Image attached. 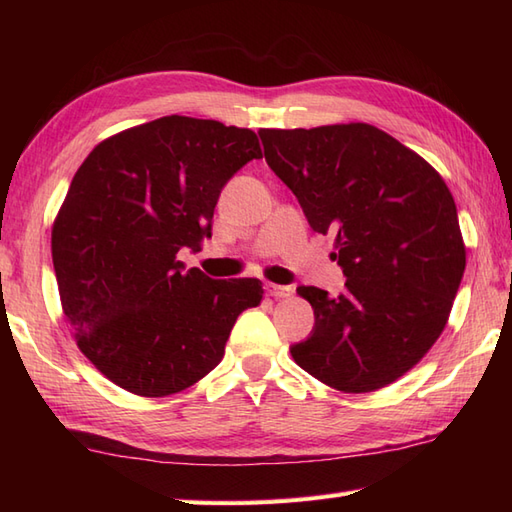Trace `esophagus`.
I'll return each mask as SVG.
<instances>
[{"label": "esophagus", "instance_id": "1", "mask_svg": "<svg viewBox=\"0 0 512 512\" xmlns=\"http://www.w3.org/2000/svg\"><path fill=\"white\" fill-rule=\"evenodd\" d=\"M268 295L275 297V299H288L292 295V288L290 286H279V284H268L266 286Z\"/></svg>", "mask_w": 512, "mask_h": 512}]
</instances>
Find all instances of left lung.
Returning <instances> with one entry per match:
<instances>
[{
	"mask_svg": "<svg viewBox=\"0 0 512 512\" xmlns=\"http://www.w3.org/2000/svg\"><path fill=\"white\" fill-rule=\"evenodd\" d=\"M268 167L297 195L312 231L334 233L347 277L339 297L297 292L314 308L295 363L345 394L407 374L447 325L466 266L458 209L440 173L367 123L259 129Z\"/></svg>",
	"mask_w": 512,
	"mask_h": 512,
	"instance_id": "left-lung-1",
	"label": "left lung"
}]
</instances>
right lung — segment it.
<instances>
[{
  "mask_svg": "<svg viewBox=\"0 0 512 512\" xmlns=\"http://www.w3.org/2000/svg\"><path fill=\"white\" fill-rule=\"evenodd\" d=\"M253 158L257 134L162 116L103 140L74 173L52 226V264L76 345L114 385L160 398L198 383L224 356L259 279L184 268L224 184Z\"/></svg>",
  "mask_w": 512,
  "mask_h": 512,
  "instance_id": "add662e5",
  "label": "right lung"
}]
</instances>
